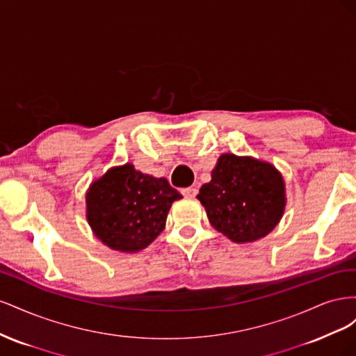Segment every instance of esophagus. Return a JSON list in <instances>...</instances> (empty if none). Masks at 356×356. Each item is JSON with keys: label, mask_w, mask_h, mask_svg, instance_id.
I'll list each match as a JSON object with an SVG mask.
<instances>
[{"label": "esophagus", "mask_w": 356, "mask_h": 356, "mask_svg": "<svg viewBox=\"0 0 356 356\" xmlns=\"http://www.w3.org/2000/svg\"><path fill=\"white\" fill-rule=\"evenodd\" d=\"M181 193H182V196H186V197H195L199 193V190L196 187H187V188H182Z\"/></svg>", "instance_id": "obj_1"}]
</instances>
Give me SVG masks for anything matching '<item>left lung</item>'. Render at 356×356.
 Segmentation results:
<instances>
[{
	"mask_svg": "<svg viewBox=\"0 0 356 356\" xmlns=\"http://www.w3.org/2000/svg\"><path fill=\"white\" fill-rule=\"evenodd\" d=\"M197 199L215 230L234 243H251L281 221L286 204L285 181L268 161L224 153Z\"/></svg>",
	"mask_w": 356,
	"mask_h": 356,
	"instance_id": "1",
	"label": "left lung"
}]
</instances>
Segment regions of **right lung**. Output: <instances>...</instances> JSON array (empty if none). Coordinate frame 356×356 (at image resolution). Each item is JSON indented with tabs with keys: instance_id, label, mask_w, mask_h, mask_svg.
<instances>
[{
	"instance_id": "1",
	"label": "right lung",
	"mask_w": 356,
	"mask_h": 356,
	"mask_svg": "<svg viewBox=\"0 0 356 356\" xmlns=\"http://www.w3.org/2000/svg\"><path fill=\"white\" fill-rule=\"evenodd\" d=\"M182 196L166 178L143 174L132 163L114 166L86 191V220L113 251L145 250L165 230L172 203Z\"/></svg>"
}]
</instances>
